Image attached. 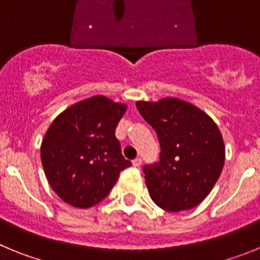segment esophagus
Instances as JSON below:
<instances>
[{"mask_svg":"<svg viewBox=\"0 0 260 260\" xmlns=\"http://www.w3.org/2000/svg\"><path fill=\"white\" fill-rule=\"evenodd\" d=\"M141 164H142V158L141 157H137V158H134V160H133V165H134L135 168H139V167H141Z\"/></svg>","mask_w":260,"mask_h":260,"instance_id":"1","label":"esophagus"}]
</instances>
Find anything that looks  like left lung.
Returning a JSON list of instances; mask_svg holds the SVG:
<instances>
[{
  "label": "left lung",
  "instance_id": "obj_1",
  "mask_svg": "<svg viewBox=\"0 0 260 260\" xmlns=\"http://www.w3.org/2000/svg\"><path fill=\"white\" fill-rule=\"evenodd\" d=\"M137 108L161 147L160 161L143 169L151 198L169 212L191 210L221 174L225 146L219 127L206 112L178 98L137 102Z\"/></svg>",
  "mask_w": 260,
  "mask_h": 260
}]
</instances>
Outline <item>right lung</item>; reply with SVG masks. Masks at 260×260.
<instances>
[{
	"label": "right lung",
	"instance_id": "right-lung-1",
	"mask_svg": "<svg viewBox=\"0 0 260 260\" xmlns=\"http://www.w3.org/2000/svg\"><path fill=\"white\" fill-rule=\"evenodd\" d=\"M126 109V104L96 95L70 105L50 123L41 142V164L50 187L65 203L92 207L132 165L114 135Z\"/></svg>",
	"mask_w": 260,
	"mask_h": 260
}]
</instances>
